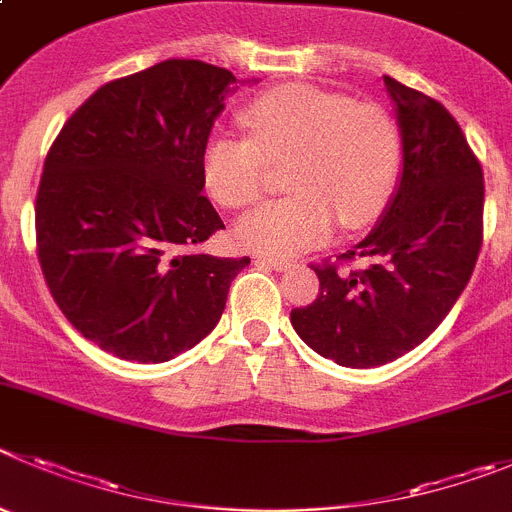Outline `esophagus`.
Instances as JSON below:
<instances>
[{"mask_svg":"<svg viewBox=\"0 0 512 512\" xmlns=\"http://www.w3.org/2000/svg\"><path fill=\"white\" fill-rule=\"evenodd\" d=\"M259 261H261V264L271 266V269H276V271H287V269H292V266H294L289 259H276V256H259Z\"/></svg>","mask_w":512,"mask_h":512,"instance_id":"obj_1","label":"esophagus"}]
</instances>
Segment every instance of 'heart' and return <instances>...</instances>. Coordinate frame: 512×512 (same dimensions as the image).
Here are the masks:
<instances>
[{
	"instance_id": "obj_1",
	"label": "heart",
	"mask_w": 512,
	"mask_h": 512,
	"mask_svg": "<svg viewBox=\"0 0 512 512\" xmlns=\"http://www.w3.org/2000/svg\"><path fill=\"white\" fill-rule=\"evenodd\" d=\"M241 119L251 139L218 134L203 149L210 198L251 208L269 185V164L284 162L292 190L238 223L243 246L287 256L320 243L335 218L360 231L386 213L403 167L401 129L386 109L292 83L253 98Z\"/></svg>"
}]
</instances>
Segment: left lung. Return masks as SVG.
I'll return each instance as SVG.
<instances>
[{
  "label": "left lung",
  "mask_w": 512,
  "mask_h": 512,
  "mask_svg": "<svg viewBox=\"0 0 512 512\" xmlns=\"http://www.w3.org/2000/svg\"><path fill=\"white\" fill-rule=\"evenodd\" d=\"M396 103L403 172L383 220L340 264H312L320 294L292 309L297 335L345 368H375L414 350L464 292L482 246L485 180L457 119L426 93L383 75Z\"/></svg>",
  "instance_id": "left-lung-1"
}]
</instances>
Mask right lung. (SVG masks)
I'll return each mask as SVG.
<instances>
[{
	"mask_svg": "<svg viewBox=\"0 0 512 512\" xmlns=\"http://www.w3.org/2000/svg\"><path fill=\"white\" fill-rule=\"evenodd\" d=\"M236 88L231 70L164 60L98 88L45 157L42 276L65 320L116 358L164 363L195 348L251 264L195 251L225 228L203 195V149Z\"/></svg>",
	"mask_w": 512,
	"mask_h": 512,
	"instance_id": "1",
	"label": "right lung"
}]
</instances>
